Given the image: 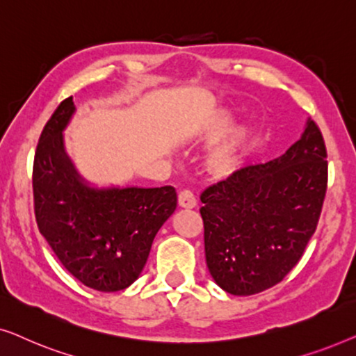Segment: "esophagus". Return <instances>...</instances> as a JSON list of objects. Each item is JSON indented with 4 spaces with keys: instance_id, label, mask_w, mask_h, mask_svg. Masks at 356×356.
<instances>
[{
    "instance_id": "obj_1",
    "label": "esophagus",
    "mask_w": 356,
    "mask_h": 356,
    "mask_svg": "<svg viewBox=\"0 0 356 356\" xmlns=\"http://www.w3.org/2000/svg\"><path fill=\"white\" fill-rule=\"evenodd\" d=\"M178 204L184 209H193L196 207L197 201L193 191H189V189H183V191L178 194Z\"/></svg>"
}]
</instances>
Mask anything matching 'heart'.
<instances>
[{"instance_id": "obj_1", "label": "heart", "mask_w": 356, "mask_h": 356, "mask_svg": "<svg viewBox=\"0 0 356 356\" xmlns=\"http://www.w3.org/2000/svg\"><path fill=\"white\" fill-rule=\"evenodd\" d=\"M232 123V113L227 110H216L207 115L196 128L194 136L201 139H213L225 133ZM246 143V131L232 129L207 155L206 167L216 178H225L240 167L243 149Z\"/></svg>"}]
</instances>
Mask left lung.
Masks as SVG:
<instances>
[{"instance_id": "obj_1", "label": "left lung", "mask_w": 356, "mask_h": 356, "mask_svg": "<svg viewBox=\"0 0 356 356\" xmlns=\"http://www.w3.org/2000/svg\"><path fill=\"white\" fill-rule=\"evenodd\" d=\"M327 191V149L319 126L280 159L248 165L201 194L207 267L232 295L264 291L298 264Z\"/></svg>"}]
</instances>
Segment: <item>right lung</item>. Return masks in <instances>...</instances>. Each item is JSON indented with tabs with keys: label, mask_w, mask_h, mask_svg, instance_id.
Returning a JSON list of instances; mask_svg holds the SVG:
<instances>
[{
	"label": "right lung",
	"mask_w": 356,
	"mask_h": 356,
	"mask_svg": "<svg viewBox=\"0 0 356 356\" xmlns=\"http://www.w3.org/2000/svg\"><path fill=\"white\" fill-rule=\"evenodd\" d=\"M74 113L67 97L38 139L32 170L33 212L63 267L99 291L124 290L147 262L160 227L177 209L173 186L92 189L63 150L61 131Z\"/></svg>",
	"instance_id": "right-lung-1"
}]
</instances>
